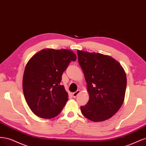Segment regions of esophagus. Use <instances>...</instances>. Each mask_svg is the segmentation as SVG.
<instances>
[{
	"label": "esophagus",
	"mask_w": 146,
	"mask_h": 146,
	"mask_svg": "<svg viewBox=\"0 0 146 146\" xmlns=\"http://www.w3.org/2000/svg\"><path fill=\"white\" fill-rule=\"evenodd\" d=\"M80 93V90H77L76 92H74L72 93V96L74 98H76V97Z\"/></svg>",
	"instance_id": "obj_1"
}]
</instances>
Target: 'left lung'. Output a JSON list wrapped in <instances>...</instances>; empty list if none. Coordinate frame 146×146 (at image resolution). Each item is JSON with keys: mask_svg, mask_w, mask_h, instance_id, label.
Wrapping results in <instances>:
<instances>
[{"mask_svg": "<svg viewBox=\"0 0 146 146\" xmlns=\"http://www.w3.org/2000/svg\"><path fill=\"white\" fill-rule=\"evenodd\" d=\"M77 54L90 96L88 103L81 106V111L91 121L107 120L118 111L124 100L125 70L109 55L79 50Z\"/></svg>", "mask_w": 146, "mask_h": 146, "instance_id": "1", "label": "left lung"}]
</instances>
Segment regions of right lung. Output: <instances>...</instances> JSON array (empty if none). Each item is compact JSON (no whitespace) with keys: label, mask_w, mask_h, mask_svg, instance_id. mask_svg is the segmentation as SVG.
Wrapping results in <instances>:
<instances>
[{"label":"right lung","mask_w":146,"mask_h":146,"mask_svg":"<svg viewBox=\"0 0 146 146\" xmlns=\"http://www.w3.org/2000/svg\"><path fill=\"white\" fill-rule=\"evenodd\" d=\"M76 58L69 49L44 48L29 60L23 88L25 100L35 115L51 119L60 113L68 100V93L60 84L61 76Z\"/></svg>","instance_id":"add662e5"}]
</instances>
